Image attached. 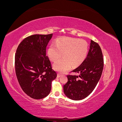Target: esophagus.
<instances>
[{
    "instance_id": "esophagus-1",
    "label": "esophagus",
    "mask_w": 122,
    "mask_h": 122,
    "mask_svg": "<svg viewBox=\"0 0 122 122\" xmlns=\"http://www.w3.org/2000/svg\"><path fill=\"white\" fill-rule=\"evenodd\" d=\"M61 74H60L58 73V74H57V78H60V77H61Z\"/></svg>"
}]
</instances>
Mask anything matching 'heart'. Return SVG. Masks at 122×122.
I'll use <instances>...</instances> for the list:
<instances>
[{"label":"heart","mask_w":122,"mask_h":122,"mask_svg":"<svg viewBox=\"0 0 122 122\" xmlns=\"http://www.w3.org/2000/svg\"><path fill=\"white\" fill-rule=\"evenodd\" d=\"M88 50L87 42L84 40L70 38L58 39L48 49V56L51 61H55L62 54L64 58L55 62L53 68L61 73H64L71 68L80 66L86 60Z\"/></svg>","instance_id":"obj_1"}]
</instances>
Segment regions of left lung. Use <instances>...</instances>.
I'll use <instances>...</instances> for the list:
<instances>
[{
    "label": "left lung",
    "mask_w": 122,
    "mask_h": 122,
    "mask_svg": "<svg viewBox=\"0 0 122 122\" xmlns=\"http://www.w3.org/2000/svg\"><path fill=\"white\" fill-rule=\"evenodd\" d=\"M103 69L102 51L98 44L91 41L90 50L86 60L73 72L79 76L68 75V82L64 86L65 95L73 100H80L93 91L100 79ZM79 76L80 80L76 78Z\"/></svg>",
    "instance_id": "1"
}]
</instances>
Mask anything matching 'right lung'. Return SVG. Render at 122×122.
Masks as SVG:
<instances>
[{"mask_svg": "<svg viewBox=\"0 0 122 122\" xmlns=\"http://www.w3.org/2000/svg\"><path fill=\"white\" fill-rule=\"evenodd\" d=\"M53 34L34 35L18 46L15 58L17 78L22 89L35 99L47 97L51 83L57 77L46 56V47Z\"/></svg>", "mask_w": 122, "mask_h": 122, "instance_id": "right-lung-1", "label": "right lung"}]
</instances>
